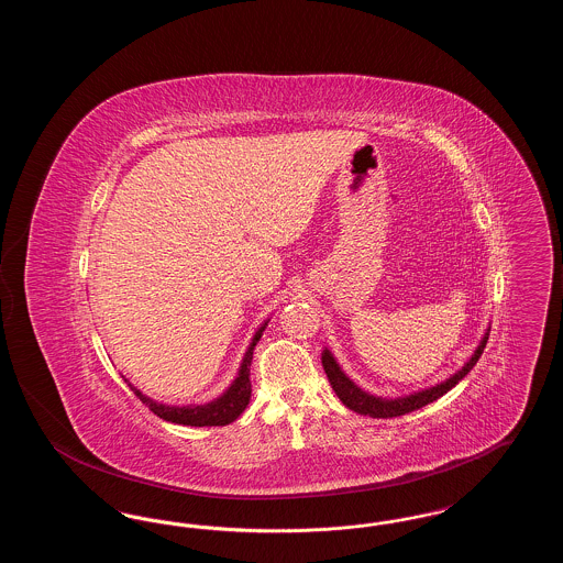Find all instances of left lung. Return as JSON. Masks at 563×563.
<instances>
[{
	"instance_id": "obj_1",
	"label": "left lung",
	"mask_w": 563,
	"mask_h": 563,
	"mask_svg": "<svg viewBox=\"0 0 563 563\" xmlns=\"http://www.w3.org/2000/svg\"><path fill=\"white\" fill-rule=\"evenodd\" d=\"M487 338H489V329L485 331L479 346L473 352V356L464 363V367L460 372H455L454 375H450L445 382L434 384V386L424 388V390H418V393H411V395H405V397H397V399L375 397V395L365 393L363 388H358L350 379L349 375L342 372V367L338 365V361L333 358V354L327 349L322 350V369H324V374H327L329 382H331V388L340 397V401L344 402L352 411H356L361 416H369V418H397V416H405L409 411H416V409H420V407H424L429 402L437 401L448 390H452L455 384L477 365V361H479V356L483 354V349L487 344Z\"/></svg>"
}]
</instances>
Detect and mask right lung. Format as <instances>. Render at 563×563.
Returning <instances> with one entry per match:
<instances>
[{"label": "right lung", "instance_id": "1", "mask_svg": "<svg viewBox=\"0 0 563 563\" xmlns=\"http://www.w3.org/2000/svg\"><path fill=\"white\" fill-rule=\"evenodd\" d=\"M266 324H268V321L264 322L255 331L249 349L244 352V358H242L241 369H239L236 379L230 384V388L221 397H217L211 402H205V405H184V407L164 405V402H156L154 399L145 397L141 390L134 388L133 384L124 375L122 377H124V382H129V386H131V390H134V395L145 402L158 418L166 420V422L184 424V427H225V424L234 422L241 416L242 411L246 409V405H249V399H251V377L249 375H251L253 350L257 346L260 338L264 335Z\"/></svg>", "mask_w": 563, "mask_h": 563}]
</instances>
